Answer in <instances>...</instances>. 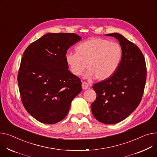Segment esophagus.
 Masks as SVG:
<instances>
[{
    "label": "esophagus",
    "mask_w": 157,
    "mask_h": 157,
    "mask_svg": "<svg viewBox=\"0 0 157 157\" xmlns=\"http://www.w3.org/2000/svg\"><path fill=\"white\" fill-rule=\"evenodd\" d=\"M89 88H90V85L87 82H85V81L82 82V88L83 90H86V89H88Z\"/></svg>",
    "instance_id": "1"
}]
</instances>
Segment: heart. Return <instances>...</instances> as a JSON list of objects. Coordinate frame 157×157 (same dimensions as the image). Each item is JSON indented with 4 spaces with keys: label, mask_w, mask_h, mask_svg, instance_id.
Here are the masks:
<instances>
[{
    "label": "heart",
    "mask_w": 157,
    "mask_h": 157,
    "mask_svg": "<svg viewBox=\"0 0 157 157\" xmlns=\"http://www.w3.org/2000/svg\"><path fill=\"white\" fill-rule=\"evenodd\" d=\"M122 57L123 49L119 44L105 38H94L78 44L75 53H67L65 60L73 75H81L86 66V78L95 77L103 81L116 73Z\"/></svg>",
    "instance_id": "obj_1"
}]
</instances>
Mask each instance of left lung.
Wrapping results in <instances>:
<instances>
[{
	"label": "left lung",
	"instance_id": "8db88e82",
	"mask_svg": "<svg viewBox=\"0 0 157 157\" xmlns=\"http://www.w3.org/2000/svg\"><path fill=\"white\" fill-rule=\"evenodd\" d=\"M106 35L119 40L123 57L112 76L92 86L97 98L91 103V109L97 121L113 124L128 117L139 105L147 80V66L136 45L117 33Z\"/></svg>",
	"mask_w": 157,
	"mask_h": 157
}]
</instances>
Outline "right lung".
<instances>
[{
    "label": "right lung",
    "instance_id": "1",
    "mask_svg": "<svg viewBox=\"0 0 157 157\" xmlns=\"http://www.w3.org/2000/svg\"><path fill=\"white\" fill-rule=\"evenodd\" d=\"M81 40L75 33H48L25 50L17 75L22 103L40 122L56 124L66 117L81 91L80 79L68 70L65 56Z\"/></svg>",
    "mask_w": 157,
    "mask_h": 157
}]
</instances>
